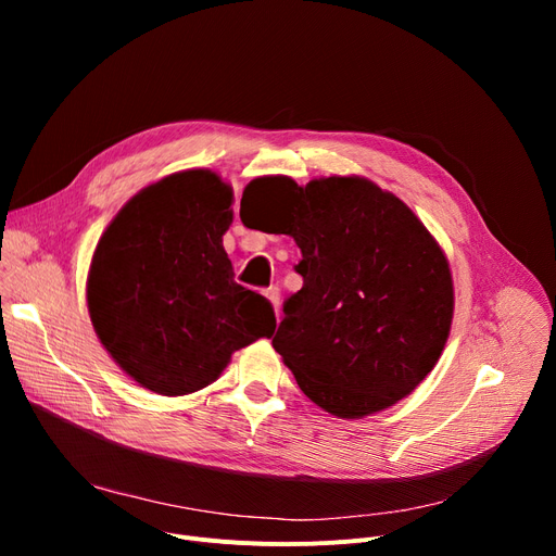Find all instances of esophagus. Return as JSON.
<instances>
[{"mask_svg":"<svg viewBox=\"0 0 556 556\" xmlns=\"http://www.w3.org/2000/svg\"><path fill=\"white\" fill-rule=\"evenodd\" d=\"M266 298L270 300V304H273L275 313H279V298H281V293H279V286H270V288L266 290Z\"/></svg>","mask_w":556,"mask_h":556,"instance_id":"34e87169","label":"esophagus"}]
</instances>
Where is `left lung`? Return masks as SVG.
<instances>
[{"label": "left lung", "mask_w": 556, "mask_h": 556, "mask_svg": "<svg viewBox=\"0 0 556 556\" xmlns=\"http://www.w3.org/2000/svg\"><path fill=\"white\" fill-rule=\"evenodd\" d=\"M275 182L293 185L283 233L302 250L295 270L304 277L283 302L275 352L323 410L340 419L381 413L410 394L444 352L453 319L448 261L403 200L358 175L306 187Z\"/></svg>", "instance_id": "left-lung-1"}]
</instances>
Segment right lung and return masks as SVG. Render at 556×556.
Returning <instances> with one entry per match:
<instances>
[{
	"label": "right lung",
	"instance_id": "right-lung-1",
	"mask_svg": "<svg viewBox=\"0 0 556 556\" xmlns=\"http://www.w3.org/2000/svg\"><path fill=\"white\" fill-rule=\"evenodd\" d=\"M231 198L212 170L173 173L132 195L94 250V331L146 390L182 396L207 388L237 349L277 327L270 302L233 281L223 248Z\"/></svg>",
	"mask_w": 556,
	"mask_h": 556
}]
</instances>
